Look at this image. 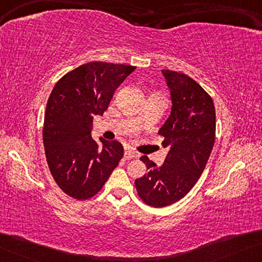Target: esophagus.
<instances>
[{
  "instance_id": "esophagus-1",
  "label": "esophagus",
  "mask_w": 262,
  "mask_h": 262,
  "mask_svg": "<svg viewBox=\"0 0 262 262\" xmlns=\"http://www.w3.org/2000/svg\"><path fill=\"white\" fill-rule=\"evenodd\" d=\"M138 157V155L136 154L135 151H132L131 148H126L125 152H124V158H125L126 160H130V159H135Z\"/></svg>"
}]
</instances>
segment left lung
<instances>
[{
  "label": "left lung",
  "instance_id": "obj_1",
  "mask_svg": "<svg viewBox=\"0 0 262 262\" xmlns=\"http://www.w3.org/2000/svg\"><path fill=\"white\" fill-rule=\"evenodd\" d=\"M162 72L171 90L172 111L159 135L170 151L160 167L147 156L140 157L148 171L135 182L140 199L152 207L174 204L192 190L215 142V108L211 96L190 76L165 69Z\"/></svg>",
  "mask_w": 262,
  "mask_h": 262
}]
</instances>
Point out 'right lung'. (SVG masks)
I'll list each match as a JSON object with an SVG mask.
<instances>
[{"label":"right lung","instance_id":"obj_1","mask_svg":"<svg viewBox=\"0 0 262 262\" xmlns=\"http://www.w3.org/2000/svg\"><path fill=\"white\" fill-rule=\"evenodd\" d=\"M135 69L89 62L64 75L51 91L44 115V151L56 184L71 198L86 200L97 194L123 158V145L103 138L99 145L90 135L91 125Z\"/></svg>","mask_w":262,"mask_h":262}]
</instances>
